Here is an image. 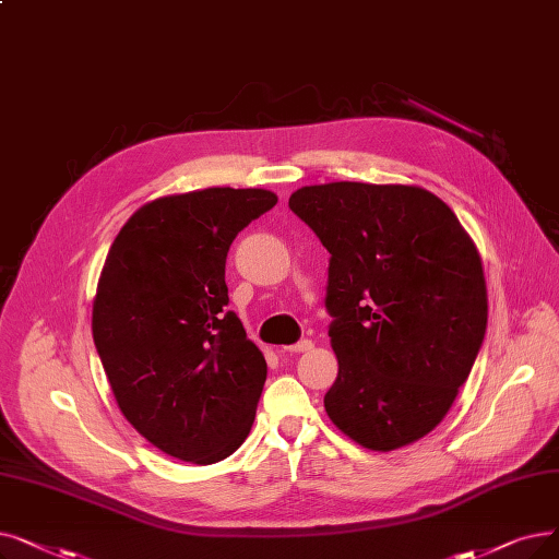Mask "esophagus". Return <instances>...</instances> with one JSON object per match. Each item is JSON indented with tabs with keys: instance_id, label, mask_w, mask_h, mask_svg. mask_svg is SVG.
I'll return each mask as SVG.
<instances>
[{
	"instance_id": "obj_1",
	"label": "esophagus",
	"mask_w": 559,
	"mask_h": 559,
	"mask_svg": "<svg viewBox=\"0 0 559 559\" xmlns=\"http://www.w3.org/2000/svg\"><path fill=\"white\" fill-rule=\"evenodd\" d=\"M310 349H312V340H301V343H297V345L283 347V352H287V354H304V352H310Z\"/></svg>"
}]
</instances>
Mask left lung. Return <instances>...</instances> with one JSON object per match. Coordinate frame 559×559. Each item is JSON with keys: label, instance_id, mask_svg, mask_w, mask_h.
Segmentation results:
<instances>
[{"label": "left lung", "instance_id": "obj_1", "mask_svg": "<svg viewBox=\"0 0 559 559\" xmlns=\"http://www.w3.org/2000/svg\"><path fill=\"white\" fill-rule=\"evenodd\" d=\"M289 210L331 253V423L368 450L420 441L445 418L487 333L473 239L416 185H310L289 197Z\"/></svg>", "mask_w": 559, "mask_h": 559}]
</instances>
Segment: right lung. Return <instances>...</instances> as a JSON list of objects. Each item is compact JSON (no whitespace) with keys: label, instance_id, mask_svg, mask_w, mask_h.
Instances as JSON below:
<instances>
[{"label":"right lung","instance_id":"obj_1","mask_svg":"<svg viewBox=\"0 0 559 559\" xmlns=\"http://www.w3.org/2000/svg\"><path fill=\"white\" fill-rule=\"evenodd\" d=\"M276 201L266 189L174 193L139 207L109 249L93 343L120 414L168 456L216 464L251 431L266 362L226 308V255Z\"/></svg>","mask_w":559,"mask_h":559}]
</instances>
